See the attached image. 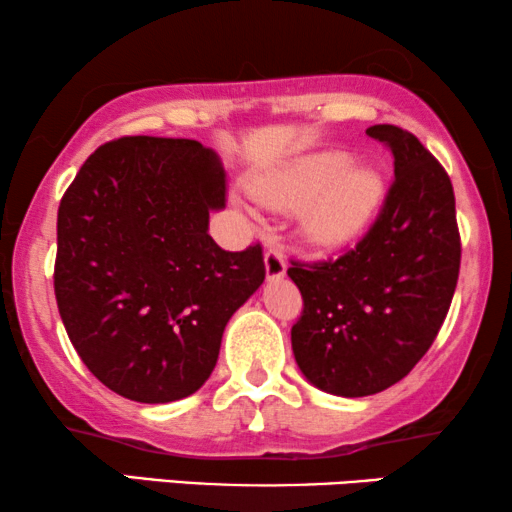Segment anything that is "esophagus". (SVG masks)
I'll use <instances>...</instances> for the list:
<instances>
[{
	"label": "esophagus",
	"instance_id": "obj_1",
	"mask_svg": "<svg viewBox=\"0 0 512 512\" xmlns=\"http://www.w3.org/2000/svg\"><path fill=\"white\" fill-rule=\"evenodd\" d=\"M265 272H268V279H279L284 277L286 272V258L279 249L270 247L265 251Z\"/></svg>",
	"mask_w": 512,
	"mask_h": 512
}]
</instances>
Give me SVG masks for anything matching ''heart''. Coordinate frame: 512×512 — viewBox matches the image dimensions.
<instances>
[{
	"instance_id": "heart-1",
	"label": "heart",
	"mask_w": 512,
	"mask_h": 512,
	"mask_svg": "<svg viewBox=\"0 0 512 512\" xmlns=\"http://www.w3.org/2000/svg\"><path fill=\"white\" fill-rule=\"evenodd\" d=\"M256 198L277 209H303L305 233L317 242H342L359 233L375 212L382 184L368 167L349 165L340 151L314 153L289 170L258 181Z\"/></svg>"
}]
</instances>
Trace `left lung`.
<instances>
[{
  "label": "left lung",
  "instance_id": "1",
  "mask_svg": "<svg viewBox=\"0 0 512 512\" xmlns=\"http://www.w3.org/2000/svg\"><path fill=\"white\" fill-rule=\"evenodd\" d=\"M368 137L394 156V181L366 233L326 261L291 258L303 296L291 328L298 368L335 396H370L403 380L429 352L452 305L461 235L450 174L398 125Z\"/></svg>",
  "mask_w": 512,
  "mask_h": 512
}]
</instances>
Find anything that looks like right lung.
<instances>
[{
  "label": "right lung",
  "instance_id": "1",
  "mask_svg": "<svg viewBox=\"0 0 512 512\" xmlns=\"http://www.w3.org/2000/svg\"><path fill=\"white\" fill-rule=\"evenodd\" d=\"M226 195L212 149L146 135L102 144L62 195L55 300L76 354L118 396L198 391L228 319L263 284L261 242L226 251L207 233Z\"/></svg>",
  "mask_w": 512,
  "mask_h": 512
}]
</instances>
